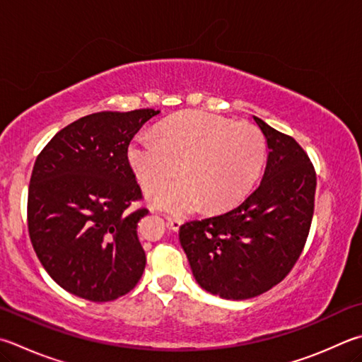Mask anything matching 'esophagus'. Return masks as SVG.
<instances>
[{"label": "esophagus", "mask_w": 362, "mask_h": 362, "mask_svg": "<svg viewBox=\"0 0 362 362\" xmlns=\"http://www.w3.org/2000/svg\"><path fill=\"white\" fill-rule=\"evenodd\" d=\"M166 223L168 228L173 229V231H179V228L182 226V220L175 218V216H166Z\"/></svg>", "instance_id": "esophagus-1"}]
</instances>
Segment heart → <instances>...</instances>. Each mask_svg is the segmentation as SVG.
Returning <instances> with one entry per match:
<instances>
[{"mask_svg": "<svg viewBox=\"0 0 362 362\" xmlns=\"http://www.w3.org/2000/svg\"><path fill=\"white\" fill-rule=\"evenodd\" d=\"M128 161L141 185L156 192L179 170L183 177L150 202L182 215L204 202L225 209L253 188L266 161V139L252 123H233L207 112H188L161 124L160 136L139 133L128 147Z\"/></svg>", "mask_w": 362, "mask_h": 362, "instance_id": "b5f03b06", "label": "heart"}]
</instances>
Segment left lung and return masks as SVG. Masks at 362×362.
<instances>
[{
	"instance_id": "left-lung-1",
	"label": "left lung",
	"mask_w": 362,
	"mask_h": 362,
	"mask_svg": "<svg viewBox=\"0 0 362 362\" xmlns=\"http://www.w3.org/2000/svg\"><path fill=\"white\" fill-rule=\"evenodd\" d=\"M269 155L259 187L228 212L180 226L196 281L223 299H250L284 280L304 250L317 174L291 136L253 117Z\"/></svg>"
}]
</instances>
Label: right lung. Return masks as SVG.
Listing matches in <instances>:
<instances>
[{"instance_id":"add662e5","label":"right lung","mask_w":362,"mask_h":362,"mask_svg":"<svg viewBox=\"0 0 362 362\" xmlns=\"http://www.w3.org/2000/svg\"><path fill=\"white\" fill-rule=\"evenodd\" d=\"M160 110L96 112L52 137L28 188V233L45 271L78 298L107 302L129 293L146 269L137 223L147 209L128 146Z\"/></svg>"}]
</instances>
